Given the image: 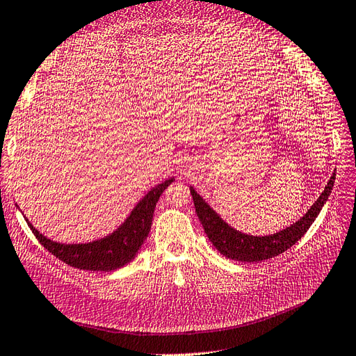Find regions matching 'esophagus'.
<instances>
[{
  "instance_id": "1",
  "label": "esophagus",
  "mask_w": 356,
  "mask_h": 356,
  "mask_svg": "<svg viewBox=\"0 0 356 356\" xmlns=\"http://www.w3.org/2000/svg\"><path fill=\"white\" fill-rule=\"evenodd\" d=\"M181 170H182V174H184V170H186V169H181Z\"/></svg>"
}]
</instances>
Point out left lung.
Returning <instances> with one entry per match:
<instances>
[{
    "label": "left lung",
    "mask_w": 356,
    "mask_h": 356,
    "mask_svg": "<svg viewBox=\"0 0 356 356\" xmlns=\"http://www.w3.org/2000/svg\"><path fill=\"white\" fill-rule=\"evenodd\" d=\"M334 179H336V174L331 175L322 195L307 209L303 217L288 225L284 230L266 236H252L236 230L209 207V203L195 188L190 187V193L204 233H207L209 241L220 251V254L236 261L257 263L282 254L288 248L303 238L312 222L316 220L322 207L328 200L334 186Z\"/></svg>",
    "instance_id": "1"
}]
</instances>
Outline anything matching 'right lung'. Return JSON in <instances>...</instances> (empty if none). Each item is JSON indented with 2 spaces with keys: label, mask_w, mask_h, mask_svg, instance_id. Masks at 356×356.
<instances>
[{
  "label": "right lung",
  "mask_w": 356,
  "mask_h": 356,
  "mask_svg": "<svg viewBox=\"0 0 356 356\" xmlns=\"http://www.w3.org/2000/svg\"><path fill=\"white\" fill-rule=\"evenodd\" d=\"M174 181L175 178H169L153 187L113 233L88 243H62L49 239L29 222L25 215L24 217L40 243L63 263L81 270L111 272L131 263L136 257L152 230L156 203L161 193Z\"/></svg>",
  "instance_id": "right-lung-1"
}]
</instances>
